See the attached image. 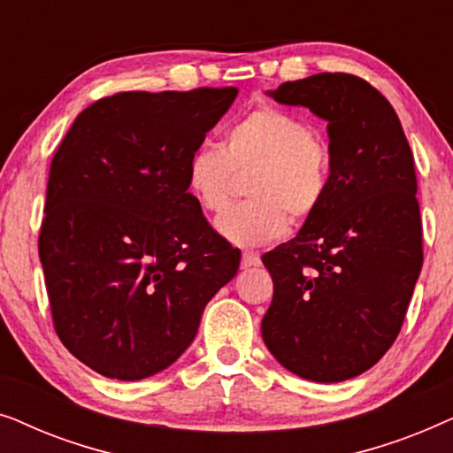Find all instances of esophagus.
Listing matches in <instances>:
<instances>
[{
  "label": "esophagus",
  "instance_id": "1",
  "mask_svg": "<svg viewBox=\"0 0 453 453\" xmlns=\"http://www.w3.org/2000/svg\"><path fill=\"white\" fill-rule=\"evenodd\" d=\"M262 264V259H259L257 253L253 251H245L243 257H241V268L247 270V268H253V265H259Z\"/></svg>",
  "mask_w": 453,
  "mask_h": 453
}]
</instances>
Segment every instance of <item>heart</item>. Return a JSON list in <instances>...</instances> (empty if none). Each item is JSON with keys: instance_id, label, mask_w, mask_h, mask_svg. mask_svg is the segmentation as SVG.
I'll return each mask as SVG.
<instances>
[{"instance_id": "obj_1", "label": "heart", "mask_w": 453, "mask_h": 453, "mask_svg": "<svg viewBox=\"0 0 453 453\" xmlns=\"http://www.w3.org/2000/svg\"><path fill=\"white\" fill-rule=\"evenodd\" d=\"M234 171H251L250 200L216 219V231L237 245H265L288 228V214L303 222L324 203L332 179L327 146L311 126L290 111L262 104L234 121L225 144H202L185 165V185L208 212H219L231 196Z\"/></svg>"}]
</instances>
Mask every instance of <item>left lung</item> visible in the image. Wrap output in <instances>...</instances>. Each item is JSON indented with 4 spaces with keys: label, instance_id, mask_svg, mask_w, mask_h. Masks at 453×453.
I'll list each match as a JSON object with an SVG mask.
<instances>
[{
    "label": "left lung",
    "instance_id": "obj_1",
    "mask_svg": "<svg viewBox=\"0 0 453 453\" xmlns=\"http://www.w3.org/2000/svg\"><path fill=\"white\" fill-rule=\"evenodd\" d=\"M268 95L327 121L332 179L299 234L264 253L274 296L262 338L290 373L344 381L398 338L423 268L412 150L392 104L363 78L324 72Z\"/></svg>",
    "mask_w": 453,
    "mask_h": 453
}]
</instances>
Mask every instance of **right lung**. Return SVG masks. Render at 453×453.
I'll list each match as a JSON object with an SVG mask.
<instances>
[{
  "mask_svg": "<svg viewBox=\"0 0 453 453\" xmlns=\"http://www.w3.org/2000/svg\"><path fill=\"white\" fill-rule=\"evenodd\" d=\"M237 92L104 96L55 152L39 256L55 332L96 373L135 381L169 367L237 274L241 251L185 185L189 154Z\"/></svg>",
  "mask_w": 453,
  "mask_h": 453,
  "instance_id": "right-lung-1",
  "label": "right lung"
}]
</instances>
